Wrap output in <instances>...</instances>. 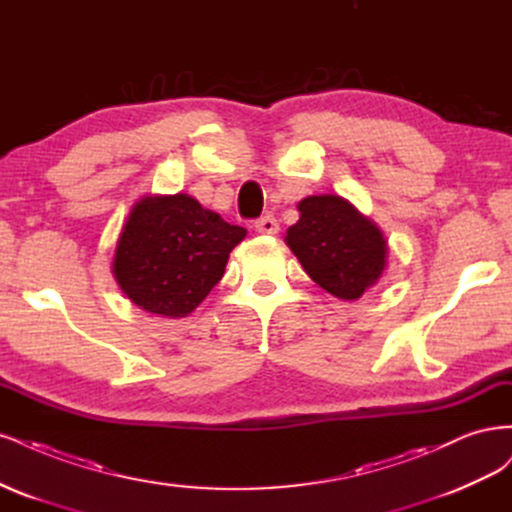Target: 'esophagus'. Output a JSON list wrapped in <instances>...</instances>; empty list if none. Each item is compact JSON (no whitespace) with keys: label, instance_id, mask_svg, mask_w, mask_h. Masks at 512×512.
Returning <instances> with one entry per match:
<instances>
[{"label":"esophagus","instance_id":"obj_1","mask_svg":"<svg viewBox=\"0 0 512 512\" xmlns=\"http://www.w3.org/2000/svg\"><path fill=\"white\" fill-rule=\"evenodd\" d=\"M255 229L259 234L274 236V234H278V221L272 217V214H266V217H259L255 221Z\"/></svg>","mask_w":512,"mask_h":512}]
</instances>
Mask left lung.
Segmentation results:
<instances>
[{"mask_svg": "<svg viewBox=\"0 0 512 512\" xmlns=\"http://www.w3.org/2000/svg\"><path fill=\"white\" fill-rule=\"evenodd\" d=\"M285 242L306 274L334 298L357 300L387 266L383 232L340 195H310Z\"/></svg>", "mask_w": 512, "mask_h": 512, "instance_id": "obj_1", "label": "left lung"}]
</instances>
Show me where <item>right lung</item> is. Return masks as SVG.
<instances>
[{
    "label": "right lung",
    "mask_w": 512,
    "mask_h": 512,
    "mask_svg": "<svg viewBox=\"0 0 512 512\" xmlns=\"http://www.w3.org/2000/svg\"><path fill=\"white\" fill-rule=\"evenodd\" d=\"M246 229L229 225L187 193L148 195L131 208L112 272L136 306L187 317L219 283Z\"/></svg>",
    "instance_id": "add662e5"
}]
</instances>
